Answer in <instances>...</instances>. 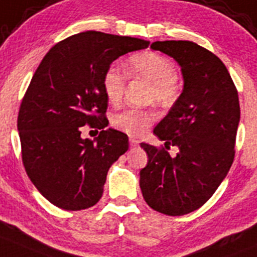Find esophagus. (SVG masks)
Here are the masks:
<instances>
[{
  "mask_svg": "<svg viewBox=\"0 0 257 257\" xmlns=\"http://www.w3.org/2000/svg\"><path fill=\"white\" fill-rule=\"evenodd\" d=\"M129 143H131V147H137L140 142H138L136 138H131V140H129Z\"/></svg>",
  "mask_w": 257,
  "mask_h": 257,
  "instance_id": "esophagus-1",
  "label": "esophagus"
}]
</instances>
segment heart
Listing matches in <instances>:
<instances>
[{
  "instance_id": "b5f03b06",
  "label": "heart",
  "mask_w": 257,
  "mask_h": 257,
  "mask_svg": "<svg viewBox=\"0 0 257 257\" xmlns=\"http://www.w3.org/2000/svg\"><path fill=\"white\" fill-rule=\"evenodd\" d=\"M126 73L133 78L150 83L146 101L169 107L175 104L180 95V85L175 77V64L167 57L156 52L134 54L125 64ZM102 87L107 101L117 105L123 99L125 77L120 69L110 67L102 77ZM152 109H125L112 115L111 124L117 131L131 137H140L146 128L156 120Z\"/></svg>"
}]
</instances>
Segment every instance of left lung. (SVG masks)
<instances>
[{
	"label": "left lung",
	"mask_w": 257,
	"mask_h": 257,
	"mask_svg": "<svg viewBox=\"0 0 257 257\" xmlns=\"http://www.w3.org/2000/svg\"><path fill=\"white\" fill-rule=\"evenodd\" d=\"M151 48L181 68L183 92L153 131L165 147L179 152L171 157L165 148L142 143L148 164L140 172V186L152 209L184 215L204 204L231 169L238 93L226 66L205 48L188 40L155 42Z\"/></svg>",
	"instance_id": "left-lung-1"
}]
</instances>
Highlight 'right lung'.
Instances as JSON below:
<instances>
[{"label":"right lung","instance_id":"1","mask_svg":"<svg viewBox=\"0 0 257 257\" xmlns=\"http://www.w3.org/2000/svg\"><path fill=\"white\" fill-rule=\"evenodd\" d=\"M150 42L85 31L56 44L31 78L18 117L23 162L39 193L56 207L81 210L95 205L110 166L128 151L126 134L106 129L102 77L110 64ZM90 123L102 131L80 137Z\"/></svg>","mask_w":257,"mask_h":257}]
</instances>
